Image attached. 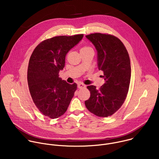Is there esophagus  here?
<instances>
[{"instance_id": "obj_1", "label": "esophagus", "mask_w": 159, "mask_h": 159, "mask_svg": "<svg viewBox=\"0 0 159 159\" xmlns=\"http://www.w3.org/2000/svg\"><path fill=\"white\" fill-rule=\"evenodd\" d=\"M77 87L79 89H84V88H85L86 85H84V84L82 83H79L78 85H77Z\"/></svg>"}]
</instances>
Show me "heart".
<instances>
[{"label": "heart", "instance_id": "1", "mask_svg": "<svg viewBox=\"0 0 159 159\" xmlns=\"http://www.w3.org/2000/svg\"><path fill=\"white\" fill-rule=\"evenodd\" d=\"M87 50H93V49L90 48V47H82L81 48L80 52L81 51H87Z\"/></svg>", "mask_w": 159, "mask_h": 159}]
</instances>
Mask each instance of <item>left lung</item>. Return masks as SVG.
Masks as SVG:
<instances>
[{
    "instance_id": "1",
    "label": "left lung",
    "mask_w": 159,
    "mask_h": 159,
    "mask_svg": "<svg viewBox=\"0 0 159 159\" xmlns=\"http://www.w3.org/2000/svg\"><path fill=\"white\" fill-rule=\"evenodd\" d=\"M97 51L98 66L104 72L105 83L98 90L87 86L90 98L85 101L87 109L99 117H107L116 112L126 98L131 79L128 53L118 38L94 33L85 36Z\"/></svg>"
}]
</instances>
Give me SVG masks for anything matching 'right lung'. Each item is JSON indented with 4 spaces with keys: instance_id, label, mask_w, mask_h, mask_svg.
<instances>
[{
    "instance_id": "obj_1",
    "label": "right lung",
    "mask_w": 159,
    "mask_h": 159,
    "mask_svg": "<svg viewBox=\"0 0 159 159\" xmlns=\"http://www.w3.org/2000/svg\"><path fill=\"white\" fill-rule=\"evenodd\" d=\"M83 34L60 36L44 40L33 51L29 61L28 82L33 101L42 114L57 118L67 110L77 85L59 77L65 56L83 38Z\"/></svg>"
}]
</instances>
